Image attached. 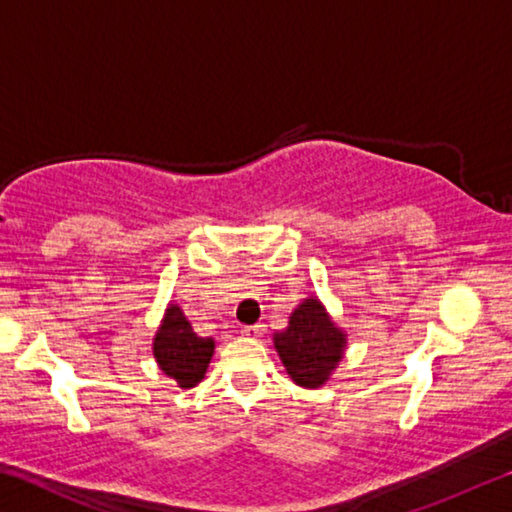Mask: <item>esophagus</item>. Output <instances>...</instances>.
<instances>
[{"label":"esophagus","instance_id":"esophagus-1","mask_svg":"<svg viewBox=\"0 0 512 512\" xmlns=\"http://www.w3.org/2000/svg\"><path fill=\"white\" fill-rule=\"evenodd\" d=\"M244 334L250 336V339H259V336L264 334V325H259V323L257 325H246Z\"/></svg>","mask_w":512,"mask_h":512}]
</instances>
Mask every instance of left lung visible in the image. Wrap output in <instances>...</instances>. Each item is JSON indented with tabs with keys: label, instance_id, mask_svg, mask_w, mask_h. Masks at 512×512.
I'll return each instance as SVG.
<instances>
[{
	"label": "left lung",
	"instance_id": "1",
	"mask_svg": "<svg viewBox=\"0 0 512 512\" xmlns=\"http://www.w3.org/2000/svg\"><path fill=\"white\" fill-rule=\"evenodd\" d=\"M345 332L318 298H307L293 309L289 327L273 334V345L289 377L302 388H320L339 366L345 350Z\"/></svg>",
	"mask_w": 512,
	"mask_h": 512
}]
</instances>
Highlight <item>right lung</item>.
I'll use <instances>...</instances> for the list:
<instances>
[{
    "label": "right lung",
    "mask_w": 512,
    "mask_h": 512,
    "mask_svg": "<svg viewBox=\"0 0 512 512\" xmlns=\"http://www.w3.org/2000/svg\"><path fill=\"white\" fill-rule=\"evenodd\" d=\"M214 354V341L198 336L183 309L169 305L153 339V357L164 375L180 388H194L205 377Z\"/></svg>",
    "instance_id": "add662e5"
}]
</instances>
